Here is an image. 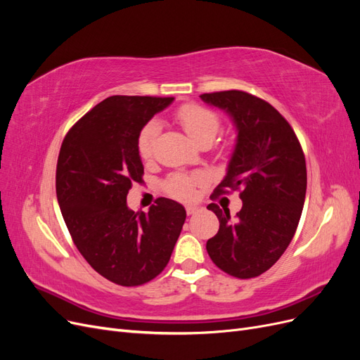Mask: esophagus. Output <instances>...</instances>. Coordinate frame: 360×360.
Masks as SVG:
<instances>
[{
    "mask_svg": "<svg viewBox=\"0 0 360 360\" xmlns=\"http://www.w3.org/2000/svg\"><path fill=\"white\" fill-rule=\"evenodd\" d=\"M184 209H186L188 214H192L195 212L201 210V205H198V204H186V207H184Z\"/></svg>",
    "mask_w": 360,
    "mask_h": 360,
    "instance_id": "obj_1",
    "label": "esophagus"
}]
</instances>
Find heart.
Here are the masks:
<instances>
[{"instance_id":"obj_1","label":"heart","mask_w":360,"mask_h":360,"mask_svg":"<svg viewBox=\"0 0 360 360\" xmlns=\"http://www.w3.org/2000/svg\"><path fill=\"white\" fill-rule=\"evenodd\" d=\"M179 124L183 127L188 136L200 144H210L221 130V122L212 110L198 103L181 105L174 114ZM159 135V123L150 120L139 129L136 136V150L143 159H148L153 153L156 138ZM201 181L200 176H188V174H174L165 183L167 192L174 198L189 200L193 197L195 186Z\"/></svg>"}]
</instances>
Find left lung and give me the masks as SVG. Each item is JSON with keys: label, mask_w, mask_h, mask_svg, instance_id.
I'll return each instance as SVG.
<instances>
[{"label": "left lung", "mask_w": 360, "mask_h": 360, "mask_svg": "<svg viewBox=\"0 0 360 360\" xmlns=\"http://www.w3.org/2000/svg\"><path fill=\"white\" fill-rule=\"evenodd\" d=\"M201 99L233 118L237 143L214 193L240 191L242 210L212 202L219 231L207 240L213 263L234 278L259 276L285 252L297 230L307 195V162L292 127L269 102L240 90Z\"/></svg>", "instance_id": "obj_1"}]
</instances>
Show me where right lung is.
<instances>
[{"label": "right lung", "mask_w": 360, "mask_h": 360, "mask_svg": "<svg viewBox=\"0 0 360 360\" xmlns=\"http://www.w3.org/2000/svg\"><path fill=\"white\" fill-rule=\"evenodd\" d=\"M174 97L111 96L64 136L56 189L72 240L97 274L123 287L155 279L167 267L186 219L177 201L159 198L148 213L126 198L143 181L139 129Z\"/></svg>", "instance_id": "1"}]
</instances>
